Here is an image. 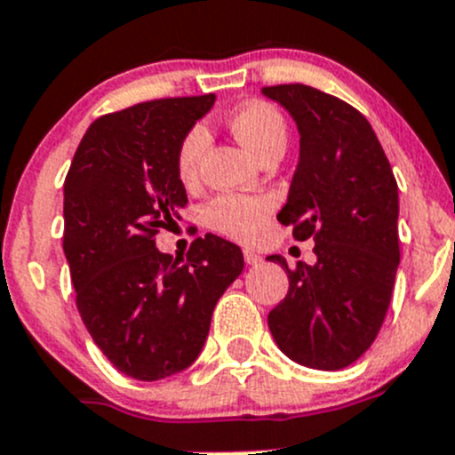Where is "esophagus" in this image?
I'll return each instance as SVG.
<instances>
[{
    "label": "esophagus",
    "instance_id": "obj_1",
    "mask_svg": "<svg viewBox=\"0 0 455 455\" xmlns=\"http://www.w3.org/2000/svg\"><path fill=\"white\" fill-rule=\"evenodd\" d=\"M243 259H245V263H248V266H259V263L263 261L261 254L254 252V250H250V248L243 250Z\"/></svg>",
    "mask_w": 455,
    "mask_h": 455
}]
</instances>
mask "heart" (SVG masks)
<instances>
[{"label": "heart", "instance_id": "1", "mask_svg": "<svg viewBox=\"0 0 455 455\" xmlns=\"http://www.w3.org/2000/svg\"><path fill=\"white\" fill-rule=\"evenodd\" d=\"M230 129L248 147L250 154L257 156L259 160L270 151H283L285 142H288L285 118L279 109H275L267 102L241 105L230 116ZM207 145H210V133L203 124H192L179 140L174 167L176 176L183 185H194L198 180L201 160L205 156ZM272 207H275V203L267 196L220 194L203 207V220H205L207 228L220 232V235L250 243L263 235Z\"/></svg>", "mask_w": 455, "mask_h": 455}]
</instances>
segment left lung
<instances>
[{"label": "left lung", "instance_id": "obj_1", "mask_svg": "<svg viewBox=\"0 0 455 455\" xmlns=\"http://www.w3.org/2000/svg\"><path fill=\"white\" fill-rule=\"evenodd\" d=\"M301 136L288 203L276 214L297 241L313 239V266L288 267V295L267 315L276 346L297 364L339 371L366 353L391 304L400 239L397 183L373 127L335 95L306 84L263 86Z\"/></svg>", "mask_w": 455, "mask_h": 455}]
</instances>
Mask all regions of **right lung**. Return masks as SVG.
<instances>
[{
	"instance_id": "1",
	"label": "right lung",
	"mask_w": 455,
	"mask_h": 455,
	"mask_svg": "<svg viewBox=\"0 0 455 455\" xmlns=\"http://www.w3.org/2000/svg\"><path fill=\"white\" fill-rule=\"evenodd\" d=\"M214 93L140 102L91 123L64 179V254L86 331L120 373L142 382L188 369L212 313L243 270L239 245L198 236L188 259L156 235L188 205L179 140Z\"/></svg>"
}]
</instances>
